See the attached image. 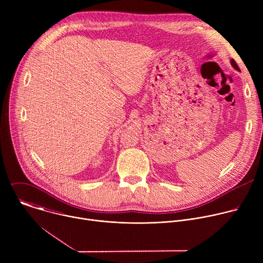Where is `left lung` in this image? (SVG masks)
<instances>
[{
    "label": "left lung",
    "mask_w": 263,
    "mask_h": 263,
    "mask_svg": "<svg viewBox=\"0 0 263 263\" xmlns=\"http://www.w3.org/2000/svg\"><path fill=\"white\" fill-rule=\"evenodd\" d=\"M231 64H232V66H233L235 69L239 70V67H238V65L236 64V62H235V60H234V59H232V60H231Z\"/></svg>",
    "instance_id": "1"
}]
</instances>
